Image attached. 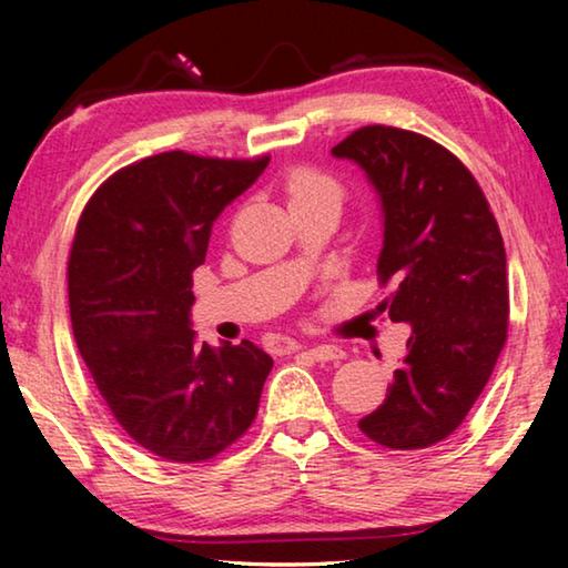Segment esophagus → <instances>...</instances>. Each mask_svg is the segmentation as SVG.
<instances>
[{"mask_svg": "<svg viewBox=\"0 0 568 568\" xmlns=\"http://www.w3.org/2000/svg\"><path fill=\"white\" fill-rule=\"evenodd\" d=\"M303 355L307 358L315 361V363H328V361H341L343 358V351L338 345H328V343H321V345H311V348H301Z\"/></svg>", "mask_w": 568, "mask_h": 568, "instance_id": "34e87169", "label": "esophagus"}]
</instances>
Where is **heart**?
I'll return each mask as SVG.
<instances>
[{
  "instance_id": "heart-1",
  "label": "heart",
  "mask_w": 568,
  "mask_h": 568,
  "mask_svg": "<svg viewBox=\"0 0 568 568\" xmlns=\"http://www.w3.org/2000/svg\"><path fill=\"white\" fill-rule=\"evenodd\" d=\"M285 195L293 207L303 205H335L341 207L345 190L338 178L315 165H295L285 175Z\"/></svg>"
}]
</instances>
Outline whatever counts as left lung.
Instances as JSON below:
<instances>
[{"label":"left lung","mask_w":568,"mask_h":568,"mask_svg":"<svg viewBox=\"0 0 568 568\" xmlns=\"http://www.w3.org/2000/svg\"><path fill=\"white\" fill-rule=\"evenodd\" d=\"M365 170L383 203L376 305L410 323L386 400L358 420L378 446L418 450L474 408L508 338L506 250L470 170L426 134L368 124L333 148Z\"/></svg>","instance_id":"8db88e82"}]
</instances>
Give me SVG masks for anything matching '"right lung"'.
<instances>
[{"instance_id": "obj_1", "label": "right lung", "mask_w": 568, "mask_h": 568, "mask_svg": "<svg viewBox=\"0 0 568 568\" xmlns=\"http://www.w3.org/2000/svg\"><path fill=\"white\" fill-rule=\"evenodd\" d=\"M267 162L160 152L112 172L77 223V348L124 434L172 464H203L243 438L273 368L255 343L213 348L190 328L192 273L215 217Z\"/></svg>"}]
</instances>
